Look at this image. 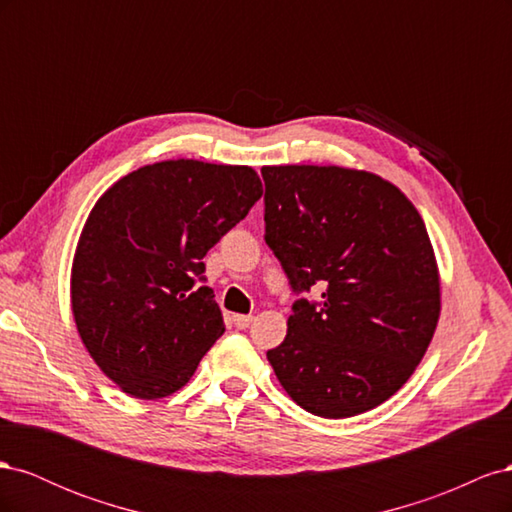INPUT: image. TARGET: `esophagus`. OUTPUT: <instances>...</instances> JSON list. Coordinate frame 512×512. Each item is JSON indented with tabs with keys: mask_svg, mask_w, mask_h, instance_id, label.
<instances>
[{
	"mask_svg": "<svg viewBox=\"0 0 512 512\" xmlns=\"http://www.w3.org/2000/svg\"><path fill=\"white\" fill-rule=\"evenodd\" d=\"M254 316H245V314H235L232 316V324H235L237 329H247L252 324Z\"/></svg>",
	"mask_w": 512,
	"mask_h": 512,
	"instance_id": "34e87169",
	"label": "esophagus"
}]
</instances>
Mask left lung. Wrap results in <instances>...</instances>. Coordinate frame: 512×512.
Here are the masks:
<instances>
[{
  "label": "left lung",
  "mask_w": 512,
  "mask_h": 512,
  "mask_svg": "<svg viewBox=\"0 0 512 512\" xmlns=\"http://www.w3.org/2000/svg\"><path fill=\"white\" fill-rule=\"evenodd\" d=\"M265 241L297 299L267 352L292 401L322 418L380 406L414 374L440 318V275L406 194L367 170L265 166Z\"/></svg>",
  "instance_id": "obj_1"
}]
</instances>
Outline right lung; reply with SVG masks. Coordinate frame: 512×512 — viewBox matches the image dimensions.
Returning <instances> with one entry per match:
<instances>
[{
    "mask_svg": "<svg viewBox=\"0 0 512 512\" xmlns=\"http://www.w3.org/2000/svg\"><path fill=\"white\" fill-rule=\"evenodd\" d=\"M260 196L250 166L166 160L98 198L74 252L72 314L123 393L173 395L224 333L203 258Z\"/></svg>",
    "mask_w": 512,
    "mask_h": 512,
    "instance_id": "1",
    "label": "right lung"
}]
</instances>
